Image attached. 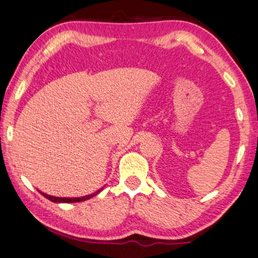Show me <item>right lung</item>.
<instances>
[{"label": "right lung", "instance_id": "add662e5", "mask_svg": "<svg viewBox=\"0 0 258 258\" xmlns=\"http://www.w3.org/2000/svg\"><path fill=\"white\" fill-rule=\"evenodd\" d=\"M102 189H100V190H97L96 192H94V194H91V195H88V196H84V197H75V199H67V197H55V196H50V195H47V194H43V192H41L42 195H43L45 199H48V200H50L51 202H56V203H74V202H82V201H86V200H89V199H91V197H94V196H96L98 192L101 191Z\"/></svg>", "mask_w": 258, "mask_h": 258}]
</instances>
